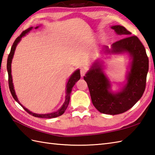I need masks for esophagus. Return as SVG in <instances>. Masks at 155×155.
Listing matches in <instances>:
<instances>
[{"instance_id": "1", "label": "esophagus", "mask_w": 155, "mask_h": 155, "mask_svg": "<svg viewBox=\"0 0 155 155\" xmlns=\"http://www.w3.org/2000/svg\"><path fill=\"white\" fill-rule=\"evenodd\" d=\"M87 69L86 68H82L81 69V71H80V72H81V77H83L85 75V74H86V72H87Z\"/></svg>"}]
</instances>
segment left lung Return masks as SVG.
Instances as JSON below:
<instances>
[{
	"instance_id": "1",
	"label": "left lung",
	"mask_w": 155,
	"mask_h": 155,
	"mask_svg": "<svg viewBox=\"0 0 155 155\" xmlns=\"http://www.w3.org/2000/svg\"><path fill=\"white\" fill-rule=\"evenodd\" d=\"M111 28L118 35L127 37L114 42L110 52H127L133 57L127 85L119 93L111 94L108 90L110 87L109 82L101 68L97 67L91 69L84 79L87 83L94 107L102 113L114 115L129 110L142 97L146 87L149 58L144 47L137 36H129L131 32L123 26L115 25ZM107 51L110 52L107 49Z\"/></svg>"
}]
</instances>
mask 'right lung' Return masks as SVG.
<instances>
[{
  "label": "right lung",
  "instance_id": "right-lung-1",
  "mask_svg": "<svg viewBox=\"0 0 155 155\" xmlns=\"http://www.w3.org/2000/svg\"><path fill=\"white\" fill-rule=\"evenodd\" d=\"M32 27L29 28L28 29H27L23 31L22 33L21 34V35L18 36V37L16 38V40L15 41V42H13V45L11 47V52L8 56V59H7V71H8V86H9V89L10 91H11V94L12 97L14 98V99L17 102V103L22 106V107L24 108V109L27 112L28 114H31L32 116L35 117H38V118H55L61 116L62 114L64 113V111L67 110V108L69 104V101H70V95H71V93L72 91V88L73 87L74 85L75 84V83L80 79L81 78V74H80V71L77 70L73 74H72L71 77L69 78V80L67 83V89H66V99L64 103L62 105V107L59 109L58 111L54 112V113H52L50 114H36V113H32V112H30L27 108H25L22 105L19 103V101L18 100L17 97H16V95L15 94V92L14 90V87H13V84H12V75H11V62H12V58L13 57V55H14V52L15 51V48L16 45L19 42V41L21 40V38L25 36L26 34L28 32L30 31ZM37 27H36V28H37Z\"/></svg>",
  "mask_w": 155,
  "mask_h": 155
}]
</instances>
